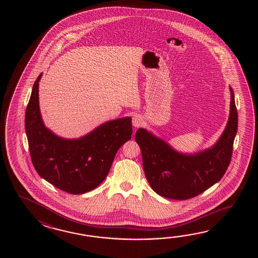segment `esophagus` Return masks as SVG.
I'll return each mask as SVG.
<instances>
[{
  "label": "esophagus",
  "instance_id": "obj_1",
  "mask_svg": "<svg viewBox=\"0 0 258 258\" xmlns=\"http://www.w3.org/2000/svg\"><path fill=\"white\" fill-rule=\"evenodd\" d=\"M133 125L135 127H141L144 123V120L140 115H135L133 117V121H132Z\"/></svg>",
  "mask_w": 258,
  "mask_h": 258
}]
</instances>
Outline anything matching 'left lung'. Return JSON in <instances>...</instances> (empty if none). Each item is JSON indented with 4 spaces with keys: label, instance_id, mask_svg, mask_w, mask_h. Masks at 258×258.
Listing matches in <instances>:
<instances>
[{
    "label": "left lung",
    "instance_id": "1",
    "mask_svg": "<svg viewBox=\"0 0 258 258\" xmlns=\"http://www.w3.org/2000/svg\"><path fill=\"white\" fill-rule=\"evenodd\" d=\"M230 90L229 121L212 148L186 155L179 153L150 132L140 128L136 141L142 152L143 168L150 186L163 198L186 200L214 185L230 165L238 128L234 94Z\"/></svg>",
    "mask_w": 258,
    "mask_h": 258
}]
</instances>
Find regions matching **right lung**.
I'll list each match as a JSON object with an SVG mask.
<instances>
[{
	"label": "right lung",
	"mask_w": 258,
	"mask_h": 258,
	"mask_svg": "<svg viewBox=\"0 0 258 258\" xmlns=\"http://www.w3.org/2000/svg\"><path fill=\"white\" fill-rule=\"evenodd\" d=\"M35 81L25 126L35 170L44 180L72 195L89 192L104 181L118 149L131 139L130 117L107 121L77 139L57 137L44 125Z\"/></svg>",
	"instance_id": "1"
}]
</instances>
